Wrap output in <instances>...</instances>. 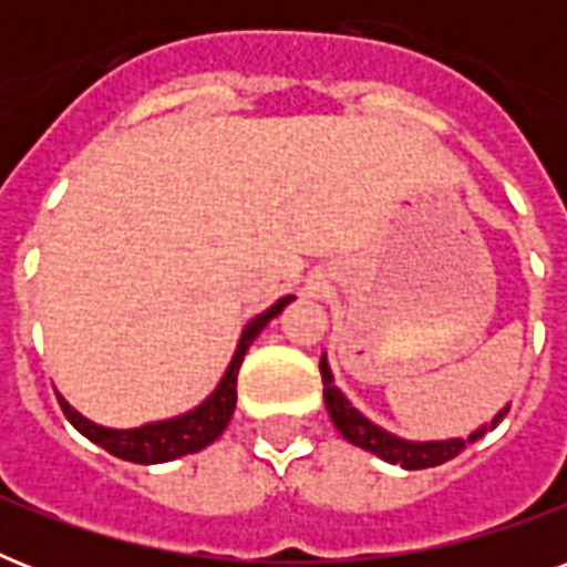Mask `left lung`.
Segmentation results:
<instances>
[{
	"instance_id": "1",
	"label": "left lung",
	"mask_w": 567,
	"mask_h": 567,
	"mask_svg": "<svg viewBox=\"0 0 567 567\" xmlns=\"http://www.w3.org/2000/svg\"><path fill=\"white\" fill-rule=\"evenodd\" d=\"M320 377H323V400H327V409H329V417L336 423V430L344 435L350 444L355 447L368 450V453H377L379 458H385L391 465H403L405 471H421V467H435V465H444L447 458L458 456L462 450H465L467 441H476L483 435L488 426H497V423L506 417L509 409H503L497 417H494L488 426L483 430H476L471 439H450V441H403L391 435V432L379 430L377 423H371L364 414H359L350 405L338 385L332 382V371H329L327 364V355H320Z\"/></svg>"
}]
</instances>
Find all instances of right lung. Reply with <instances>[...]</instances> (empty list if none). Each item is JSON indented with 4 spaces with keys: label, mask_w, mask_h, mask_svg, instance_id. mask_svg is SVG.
<instances>
[{
    "label": "right lung",
    "mask_w": 567,
    "mask_h": 567,
    "mask_svg": "<svg viewBox=\"0 0 567 567\" xmlns=\"http://www.w3.org/2000/svg\"><path fill=\"white\" fill-rule=\"evenodd\" d=\"M293 297H282L279 302H274L265 315H258L247 323L244 336L238 341V350H235V359H231L229 371L220 379V385L214 391L203 405H196L194 412L182 414V417H173V421L162 423H146V426H137V430H105V426H96L87 417L70 409L64 396H58V403L64 409L66 421L73 423L75 430L87 435L91 441H96L100 447H105L111 456L126 458V462H137V465H155V462H171V458L188 456L196 450L208 447L214 439H220V432L226 430L231 412H235V400H238V371L244 355H247L249 344L256 341V336L270 323V320L279 315V311L291 302Z\"/></svg>",
    "instance_id": "obj_1"
}]
</instances>
